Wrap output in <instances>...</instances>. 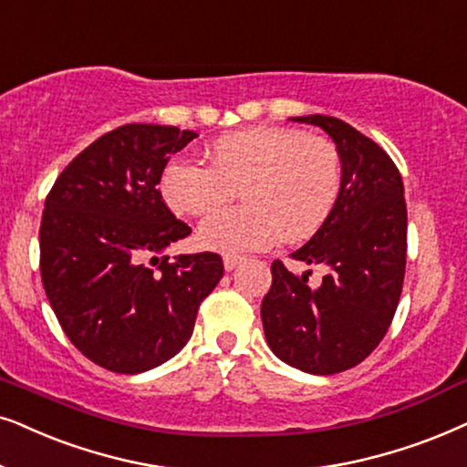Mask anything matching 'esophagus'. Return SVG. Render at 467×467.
<instances>
[{
	"label": "esophagus",
	"instance_id": "1",
	"mask_svg": "<svg viewBox=\"0 0 467 467\" xmlns=\"http://www.w3.org/2000/svg\"><path fill=\"white\" fill-rule=\"evenodd\" d=\"M240 264H242V257H238V255H225V257H223V265H225L227 272L235 270Z\"/></svg>",
	"mask_w": 467,
	"mask_h": 467
}]
</instances>
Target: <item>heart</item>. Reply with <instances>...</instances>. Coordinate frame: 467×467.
Wrapping results in <instances>:
<instances>
[{
    "label": "heart",
    "instance_id": "b5f03b06",
    "mask_svg": "<svg viewBox=\"0 0 467 467\" xmlns=\"http://www.w3.org/2000/svg\"><path fill=\"white\" fill-rule=\"evenodd\" d=\"M212 165L173 159L162 169L161 192L178 214L203 216L238 195L246 203L202 223L197 242L208 251H262L285 235L306 240L330 219L341 197L337 145L289 126H253L216 139Z\"/></svg>",
    "mask_w": 467,
    "mask_h": 467
}]
</instances>
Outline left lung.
<instances>
[{
	"label": "left lung",
	"mask_w": 467,
	"mask_h": 467,
	"mask_svg": "<svg viewBox=\"0 0 467 467\" xmlns=\"http://www.w3.org/2000/svg\"><path fill=\"white\" fill-rule=\"evenodd\" d=\"M292 122L319 126L335 141L343 189L330 219L292 253L306 265H322V283L308 285L311 270L296 276L276 259L262 322L283 362L332 375L365 360L389 330L403 287L408 208L401 173L378 143L330 115Z\"/></svg>",
	"instance_id": "obj_1"
}]
</instances>
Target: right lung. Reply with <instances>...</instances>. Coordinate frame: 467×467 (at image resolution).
I'll use <instances>...</instances> for the list:
<instances>
[{
	"label": "right lung",
	"instance_id": "obj_1",
	"mask_svg": "<svg viewBox=\"0 0 467 467\" xmlns=\"http://www.w3.org/2000/svg\"><path fill=\"white\" fill-rule=\"evenodd\" d=\"M197 132L126 124L88 145L56 180L40 223V275L72 345L115 373H143L189 343L223 278L216 253L165 255L191 234L156 184Z\"/></svg>",
	"mask_w": 467,
	"mask_h": 467
}]
</instances>
